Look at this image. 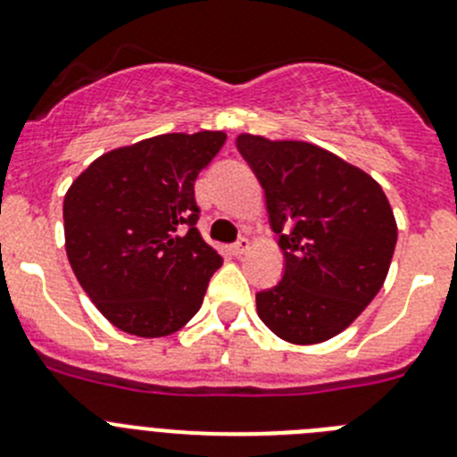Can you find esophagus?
Listing matches in <instances>:
<instances>
[{
  "mask_svg": "<svg viewBox=\"0 0 457 457\" xmlns=\"http://www.w3.org/2000/svg\"><path fill=\"white\" fill-rule=\"evenodd\" d=\"M249 245H251V242L246 240V237H240V240L233 242V245H231V253H233V256H242V253L249 249Z\"/></svg>",
  "mask_w": 457,
  "mask_h": 457,
  "instance_id": "34e87169",
  "label": "esophagus"
}]
</instances>
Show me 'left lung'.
Wrapping results in <instances>:
<instances>
[{
  "label": "left lung",
  "mask_w": 457,
  "mask_h": 457,
  "mask_svg": "<svg viewBox=\"0 0 457 457\" xmlns=\"http://www.w3.org/2000/svg\"><path fill=\"white\" fill-rule=\"evenodd\" d=\"M236 145L286 258L278 283L256 295L258 317L292 345L328 340L383 287L396 246L390 201L370 174L308 142L245 133Z\"/></svg>",
  "instance_id": "left-lung-1"
}]
</instances>
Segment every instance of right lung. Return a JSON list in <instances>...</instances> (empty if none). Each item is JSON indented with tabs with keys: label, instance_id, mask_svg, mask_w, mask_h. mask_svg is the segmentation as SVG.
Wrapping results in <instances>:
<instances>
[{
	"label": "right lung",
	"instance_id": "1",
	"mask_svg": "<svg viewBox=\"0 0 457 457\" xmlns=\"http://www.w3.org/2000/svg\"><path fill=\"white\" fill-rule=\"evenodd\" d=\"M224 142L221 131L149 137L99 156L67 190L70 265L124 333L162 337L201 308L221 256L196 231L195 181Z\"/></svg>",
	"mask_w": 457,
	"mask_h": 457
}]
</instances>
